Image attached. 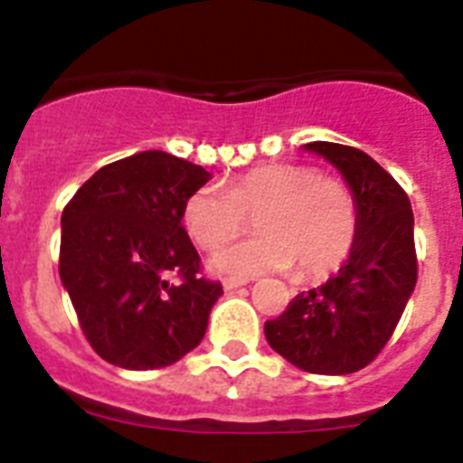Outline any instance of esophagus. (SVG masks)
I'll list each match as a JSON object with an SVG mask.
<instances>
[{"mask_svg": "<svg viewBox=\"0 0 463 463\" xmlns=\"http://www.w3.org/2000/svg\"><path fill=\"white\" fill-rule=\"evenodd\" d=\"M245 282H248V278H224L222 285L224 289H236L241 288V285H245Z\"/></svg>", "mask_w": 463, "mask_h": 463, "instance_id": "obj_1", "label": "esophagus"}]
</instances>
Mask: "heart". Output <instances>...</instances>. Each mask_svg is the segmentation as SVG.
Returning a JSON list of instances; mask_svg holds the SVG:
<instances>
[{
	"label": "heart",
	"mask_w": 463,
	"mask_h": 463,
	"mask_svg": "<svg viewBox=\"0 0 463 463\" xmlns=\"http://www.w3.org/2000/svg\"><path fill=\"white\" fill-rule=\"evenodd\" d=\"M255 215V234L224 245L211 267L227 276L288 271L320 280L341 269L357 241L354 192L315 166L273 162L220 187H196L183 203V224L199 248L213 250L239 236Z\"/></svg>",
	"instance_id": "obj_1"
}]
</instances>
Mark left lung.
<instances>
[{"instance_id":"8db88e82","label":"left lung","mask_w":463,"mask_h":463,"mask_svg":"<svg viewBox=\"0 0 463 463\" xmlns=\"http://www.w3.org/2000/svg\"><path fill=\"white\" fill-rule=\"evenodd\" d=\"M345 175L359 208L354 248L334 278L292 298L264 325L269 345L297 369L345 375L369 366L394 334L417 282L412 208L406 190L353 146L313 141Z\"/></svg>"}]
</instances>
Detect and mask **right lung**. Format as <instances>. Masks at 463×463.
<instances>
[{
	"label": "right lung",
	"instance_id": "1",
	"mask_svg": "<svg viewBox=\"0 0 463 463\" xmlns=\"http://www.w3.org/2000/svg\"><path fill=\"white\" fill-rule=\"evenodd\" d=\"M208 171L162 150L101 166L62 211L60 278L92 350L122 369H162L202 343L222 294L202 276L183 203Z\"/></svg>",
	"mask_w": 463,
	"mask_h": 463
}]
</instances>
